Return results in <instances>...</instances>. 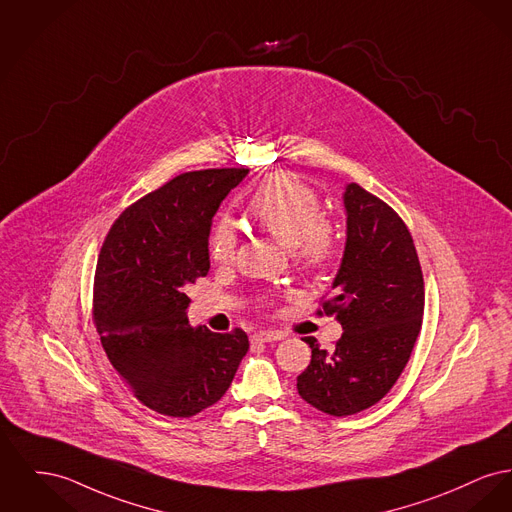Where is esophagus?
<instances>
[{
  "label": "esophagus",
  "instance_id": "obj_1",
  "mask_svg": "<svg viewBox=\"0 0 512 512\" xmlns=\"http://www.w3.org/2000/svg\"><path fill=\"white\" fill-rule=\"evenodd\" d=\"M284 334L278 331H259L251 334V344H261V342H276L282 340Z\"/></svg>",
  "mask_w": 512,
  "mask_h": 512
}]
</instances>
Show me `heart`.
Returning a JSON list of instances; mask_svg holds the SVG:
<instances>
[{
  "instance_id": "b5f03b06",
  "label": "heart",
  "mask_w": 512,
  "mask_h": 512,
  "mask_svg": "<svg viewBox=\"0 0 512 512\" xmlns=\"http://www.w3.org/2000/svg\"><path fill=\"white\" fill-rule=\"evenodd\" d=\"M249 216L272 238L294 251L307 269L325 267L336 251V234L325 220L317 193L292 174H276L249 199ZM238 236L230 220L214 224L209 255L218 265H228L236 255Z\"/></svg>"
}]
</instances>
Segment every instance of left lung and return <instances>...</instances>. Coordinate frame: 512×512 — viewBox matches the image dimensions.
<instances>
[{"instance_id":"1","label":"left lung","mask_w":512,"mask_h":512,"mask_svg":"<svg viewBox=\"0 0 512 512\" xmlns=\"http://www.w3.org/2000/svg\"><path fill=\"white\" fill-rule=\"evenodd\" d=\"M346 245L323 311L342 325L332 352L305 338L311 361L298 392L336 418L377 404L410 360L423 317V276L414 240L387 203L348 183ZM321 313V311H319Z\"/></svg>"}]
</instances>
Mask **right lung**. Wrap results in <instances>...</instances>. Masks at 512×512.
Wrapping results in <instances>:
<instances>
[{"instance_id":"1","label":"right lung","mask_w":512,"mask_h":512,"mask_svg":"<svg viewBox=\"0 0 512 512\" xmlns=\"http://www.w3.org/2000/svg\"><path fill=\"white\" fill-rule=\"evenodd\" d=\"M247 174H181L121 212L100 249L96 331L116 371L158 414L189 418L216 404L249 350L241 329L191 327L183 292L211 269L212 216Z\"/></svg>"}]
</instances>
